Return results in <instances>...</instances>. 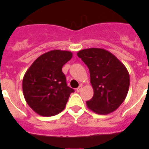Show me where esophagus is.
Returning <instances> with one entry per match:
<instances>
[{
    "label": "esophagus",
    "mask_w": 149,
    "mask_h": 149,
    "mask_svg": "<svg viewBox=\"0 0 149 149\" xmlns=\"http://www.w3.org/2000/svg\"><path fill=\"white\" fill-rule=\"evenodd\" d=\"M81 89H82V86H79L77 88V89H76V90H77V93H79V92H81Z\"/></svg>",
    "instance_id": "obj_1"
}]
</instances>
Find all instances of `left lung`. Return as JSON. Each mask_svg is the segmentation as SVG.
I'll list each match as a JSON object with an SVG mask.
<instances>
[{"label":"left lung","instance_id":"left-lung-1","mask_svg":"<svg viewBox=\"0 0 149 149\" xmlns=\"http://www.w3.org/2000/svg\"><path fill=\"white\" fill-rule=\"evenodd\" d=\"M77 55L89 68L94 91L92 99L86 101L88 108L101 115L115 111L128 93L130 76L126 67L103 48H86L78 51Z\"/></svg>","mask_w":149,"mask_h":149}]
</instances>
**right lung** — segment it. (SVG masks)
<instances>
[{"mask_svg": "<svg viewBox=\"0 0 149 149\" xmlns=\"http://www.w3.org/2000/svg\"><path fill=\"white\" fill-rule=\"evenodd\" d=\"M72 57L71 51L52 50L39 56L24 74V97L39 115L53 116L65 109L74 89L67 86L62 68Z\"/></svg>", "mask_w": 149, "mask_h": 149, "instance_id": "add662e5", "label": "right lung"}]
</instances>
